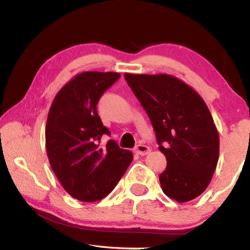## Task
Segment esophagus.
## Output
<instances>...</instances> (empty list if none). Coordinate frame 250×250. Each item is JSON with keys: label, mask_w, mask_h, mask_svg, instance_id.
Segmentation results:
<instances>
[{"label": "esophagus", "mask_w": 250, "mask_h": 250, "mask_svg": "<svg viewBox=\"0 0 250 250\" xmlns=\"http://www.w3.org/2000/svg\"><path fill=\"white\" fill-rule=\"evenodd\" d=\"M134 151H135V153H138L140 155H146V154L150 153L151 149L146 145H138L137 146H135Z\"/></svg>", "instance_id": "esophagus-1"}]
</instances>
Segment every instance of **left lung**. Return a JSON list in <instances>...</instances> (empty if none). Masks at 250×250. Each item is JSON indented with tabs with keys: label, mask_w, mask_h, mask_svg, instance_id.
<instances>
[{
	"label": "left lung",
	"mask_w": 250,
	"mask_h": 250,
	"mask_svg": "<svg viewBox=\"0 0 250 250\" xmlns=\"http://www.w3.org/2000/svg\"><path fill=\"white\" fill-rule=\"evenodd\" d=\"M126 83L149 116L159 150L166 155L160 183L179 203L205 191L219 156V135L202 97L183 80L167 74H125Z\"/></svg>",
	"instance_id": "obj_1"
}]
</instances>
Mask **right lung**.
Masks as SVG:
<instances>
[{
    "instance_id": "obj_1",
    "label": "right lung",
    "mask_w": 250,
    "mask_h": 250,
    "mask_svg": "<svg viewBox=\"0 0 250 250\" xmlns=\"http://www.w3.org/2000/svg\"><path fill=\"white\" fill-rule=\"evenodd\" d=\"M119 73L83 71L71 78L50 105L46 122V152L55 175L70 196L97 202L124 176L133 154L113 140L99 143L110 131L101 122L97 104Z\"/></svg>"
}]
</instances>
